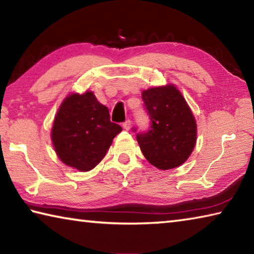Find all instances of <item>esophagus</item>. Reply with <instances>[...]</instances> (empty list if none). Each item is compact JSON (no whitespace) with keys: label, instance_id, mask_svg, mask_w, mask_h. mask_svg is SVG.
I'll return each mask as SVG.
<instances>
[{"label":"esophagus","instance_id":"34e87169","mask_svg":"<svg viewBox=\"0 0 254 254\" xmlns=\"http://www.w3.org/2000/svg\"><path fill=\"white\" fill-rule=\"evenodd\" d=\"M122 126H123V128H126V130H130V127H131V121H130V120H127V121L124 122V123L122 124Z\"/></svg>","mask_w":254,"mask_h":254}]
</instances>
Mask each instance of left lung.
<instances>
[{"label": "left lung", "instance_id": "1", "mask_svg": "<svg viewBox=\"0 0 254 254\" xmlns=\"http://www.w3.org/2000/svg\"><path fill=\"white\" fill-rule=\"evenodd\" d=\"M142 100L151 127L136 134L141 151L158 169L177 168L196 144L197 126L190 107L174 84L144 89Z\"/></svg>", "mask_w": 254, "mask_h": 254}]
</instances>
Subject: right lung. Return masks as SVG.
<instances>
[{"instance_id": "add662e5", "label": "right lung", "mask_w": 254, "mask_h": 254, "mask_svg": "<svg viewBox=\"0 0 254 254\" xmlns=\"http://www.w3.org/2000/svg\"><path fill=\"white\" fill-rule=\"evenodd\" d=\"M122 127L111 122L110 112L91 91L72 93L56 114L51 141L58 158L79 171L92 170L105 157Z\"/></svg>"}]
</instances>
